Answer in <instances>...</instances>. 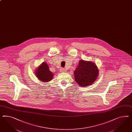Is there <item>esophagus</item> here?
Wrapping results in <instances>:
<instances>
[{
	"mask_svg": "<svg viewBox=\"0 0 132 132\" xmlns=\"http://www.w3.org/2000/svg\"><path fill=\"white\" fill-rule=\"evenodd\" d=\"M60 71L61 72H64V71H65V70L64 68H61Z\"/></svg>",
	"mask_w": 132,
	"mask_h": 132,
	"instance_id": "34e87169",
	"label": "esophagus"
}]
</instances>
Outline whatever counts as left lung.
Wrapping results in <instances>:
<instances>
[{
  "label": "left lung",
  "mask_w": 132,
  "mask_h": 132,
  "mask_svg": "<svg viewBox=\"0 0 132 132\" xmlns=\"http://www.w3.org/2000/svg\"><path fill=\"white\" fill-rule=\"evenodd\" d=\"M99 74L98 68L95 63L83 60H79L74 72V79L79 86L90 85L96 80Z\"/></svg>",
  "instance_id": "1"
}]
</instances>
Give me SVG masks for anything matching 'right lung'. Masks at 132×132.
Here are the masks:
<instances>
[{
  "mask_svg": "<svg viewBox=\"0 0 132 132\" xmlns=\"http://www.w3.org/2000/svg\"><path fill=\"white\" fill-rule=\"evenodd\" d=\"M35 74L38 79L43 82H48L53 79V74L49 69L48 65L43 62L35 70Z\"/></svg>",
  "mask_w": 132,
  "mask_h": 132,
  "instance_id": "1",
  "label": "right lung"
}]
</instances>
